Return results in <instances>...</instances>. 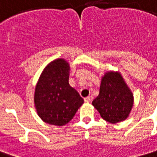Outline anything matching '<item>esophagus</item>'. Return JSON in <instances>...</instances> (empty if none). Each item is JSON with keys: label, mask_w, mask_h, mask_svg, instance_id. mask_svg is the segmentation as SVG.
Instances as JSON below:
<instances>
[{"label": "esophagus", "mask_w": 157, "mask_h": 157, "mask_svg": "<svg viewBox=\"0 0 157 157\" xmlns=\"http://www.w3.org/2000/svg\"><path fill=\"white\" fill-rule=\"evenodd\" d=\"M84 101H85V102H87V103L90 102V101H91V97H89V96L86 97V98L84 99Z\"/></svg>", "instance_id": "34e87169"}]
</instances>
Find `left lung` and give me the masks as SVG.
Listing matches in <instances>:
<instances>
[{
    "mask_svg": "<svg viewBox=\"0 0 157 157\" xmlns=\"http://www.w3.org/2000/svg\"><path fill=\"white\" fill-rule=\"evenodd\" d=\"M93 105L101 118L112 124L127 118L133 105V94L119 72H106L101 79L100 94Z\"/></svg>",
    "mask_w": 157,
    "mask_h": 157,
    "instance_id": "8db88e82",
    "label": "left lung"
}]
</instances>
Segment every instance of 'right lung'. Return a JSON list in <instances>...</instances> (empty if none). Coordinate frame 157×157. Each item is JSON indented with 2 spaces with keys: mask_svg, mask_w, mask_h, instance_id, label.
Masks as SVG:
<instances>
[{
  "mask_svg": "<svg viewBox=\"0 0 157 157\" xmlns=\"http://www.w3.org/2000/svg\"><path fill=\"white\" fill-rule=\"evenodd\" d=\"M70 65L63 58L45 67L35 87L34 104L45 123L62 126L74 118L84 100L69 83Z\"/></svg>",
  "mask_w": 157,
  "mask_h": 157,
  "instance_id": "add662e5",
  "label": "right lung"
}]
</instances>
